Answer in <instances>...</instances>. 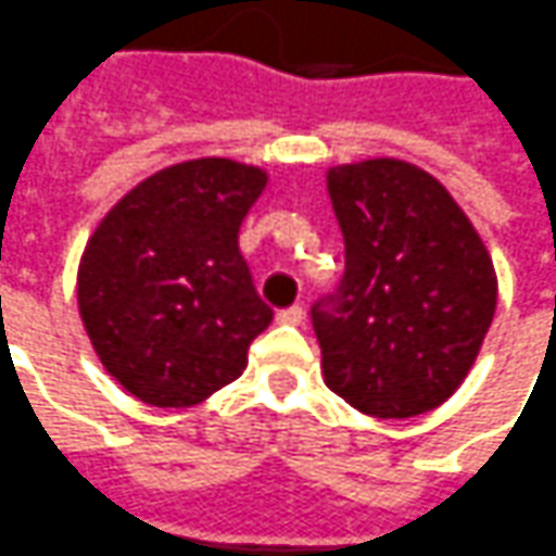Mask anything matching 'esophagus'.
Returning a JSON list of instances; mask_svg holds the SVG:
<instances>
[{
    "label": "esophagus",
    "instance_id": "34e87169",
    "mask_svg": "<svg viewBox=\"0 0 556 556\" xmlns=\"http://www.w3.org/2000/svg\"><path fill=\"white\" fill-rule=\"evenodd\" d=\"M278 324H290V327H303L305 324V308L303 305H290L278 312Z\"/></svg>",
    "mask_w": 556,
    "mask_h": 556
}]
</instances>
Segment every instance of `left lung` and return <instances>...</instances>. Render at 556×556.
Wrapping results in <instances>:
<instances>
[{
    "label": "left lung",
    "mask_w": 556,
    "mask_h": 556,
    "mask_svg": "<svg viewBox=\"0 0 556 556\" xmlns=\"http://www.w3.org/2000/svg\"><path fill=\"white\" fill-rule=\"evenodd\" d=\"M345 275L312 308L327 389L376 419L441 407L471 374L498 278L475 223L404 159L327 167Z\"/></svg>",
    "instance_id": "8db88e82"
}]
</instances>
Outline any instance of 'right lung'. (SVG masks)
I'll use <instances>...</instances> for the list:
<instances>
[{"label": "right lung", "mask_w": 556, "mask_h": 556, "mask_svg": "<svg viewBox=\"0 0 556 556\" xmlns=\"http://www.w3.org/2000/svg\"><path fill=\"white\" fill-rule=\"evenodd\" d=\"M269 170L177 162L128 189L78 260L76 296L100 364L149 407H195L248 367L271 324L238 251Z\"/></svg>", "instance_id": "add662e5"}]
</instances>
